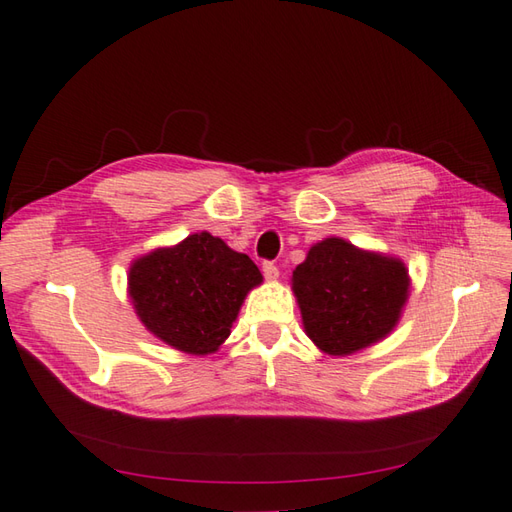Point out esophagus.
Listing matches in <instances>:
<instances>
[{
	"label": "esophagus",
	"instance_id": "34e87169",
	"mask_svg": "<svg viewBox=\"0 0 512 512\" xmlns=\"http://www.w3.org/2000/svg\"><path fill=\"white\" fill-rule=\"evenodd\" d=\"M262 273H264V277H266L268 281H275V279L279 277V268H277L273 262H264Z\"/></svg>",
	"mask_w": 512,
	"mask_h": 512
}]
</instances>
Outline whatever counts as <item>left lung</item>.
I'll list each match as a JSON object with an SVG mask.
<instances>
[{
    "instance_id": "1",
    "label": "left lung",
    "mask_w": 512,
    "mask_h": 512,
    "mask_svg": "<svg viewBox=\"0 0 512 512\" xmlns=\"http://www.w3.org/2000/svg\"><path fill=\"white\" fill-rule=\"evenodd\" d=\"M306 334L321 352L354 354L396 328L409 297V273L396 257L328 237L292 273Z\"/></svg>"
}]
</instances>
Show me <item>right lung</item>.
Returning a JSON list of instances; mask_svg holds the SVG:
<instances>
[{
    "mask_svg": "<svg viewBox=\"0 0 512 512\" xmlns=\"http://www.w3.org/2000/svg\"><path fill=\"white\" fill-rule=\"evenodd\" d=\"M262 279L253 259L206 231L138 257L127 277L145 328L195 356L215 352L228 339L248 290Z\"/></svg>",
    "mask_w": 512,
    "mask_h": 512,
    "instance_id": "obj_1",
    "label": "right lung"
}]
</instances>
